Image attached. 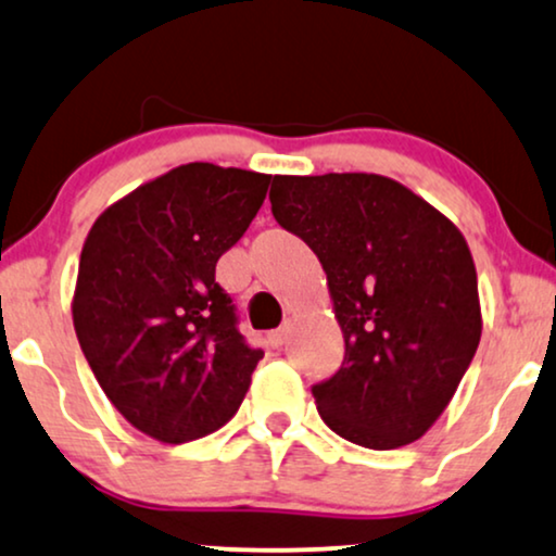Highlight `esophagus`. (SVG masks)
I'll return each mask as SVG.
<instances>
[{"instance_id": "1", "label": "esophagus", "mask_w": 556, "mask_h": 556, "mask_svg": "<svg viewBox=\"0 0 556 556\" xmlns=\"http://www.w3.org/2000/svg\"><path fill=\"white\" fill-rule=\"evenodd\" d=\"M287 339H290V328H287V326L279 328V330H271V333H269V343L274 349H282Z\"/></svg>"}]
</instances>
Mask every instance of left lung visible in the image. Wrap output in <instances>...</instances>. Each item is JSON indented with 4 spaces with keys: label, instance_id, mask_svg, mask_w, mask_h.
Listing matches in <instances>:
<instances>
[{
    "label": "left lung",
    "instance_id": "obj_1",
    "mask_svg": "<svg viewBox=\"0 0 556 556\" xmlns=\"http://www.w3.org/2000/svg\"><path fill=\"white\" fill-rule=\"evenodd\" d=\"M271 213L320 258L346 356L313 388L330 431L388 452L452 403L482 336L462 230L382 174L271 179Z\"/></svg>",
    "mask_w": 556,
    "mask_h": 556
}]
</instances>
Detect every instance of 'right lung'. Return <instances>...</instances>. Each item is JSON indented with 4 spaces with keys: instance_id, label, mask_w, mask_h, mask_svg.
Masks as SVG:
<instances>
[{
    "instance_id": "obj_1",
    "label": "right lung",
    "mask_w": 556,
    "mask_h": 556,
    "mask_svg": "<svg viewBox=\"0 0 556 556\" xmlns=\"http://www.w3.org/2000/svg\"><path fill=\"white\" fill-rule=\"evenodd\" d=\"M269 179L177 166L112 202L84 241L76 339L110 403L161 444L226 426L264 356L236 330L215 264L251 226Z\"/></svg>"
}]
</instances>
